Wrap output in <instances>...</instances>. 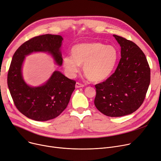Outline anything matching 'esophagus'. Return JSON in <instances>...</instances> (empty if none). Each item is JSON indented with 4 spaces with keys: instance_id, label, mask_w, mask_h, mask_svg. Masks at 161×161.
Segmentation results:
<instances>
[{
    "instance_id": "esophagus-1",
    "label": "esophagus",
    "mask_w": 161,
    "mask_h": 161,
    "mask_svg": "<svg viewBox=\"0 0 161 161\" xmlns=\"http://www.w3.org/2000/svg\"><path fill=\"white\" fill-rule=\"evenodd\" d=\"M82 87H84V85H82V84L79 83V82H76V85H75V88H82Z\"/></svg>"
}]
</instances>
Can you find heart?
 Returning a JSON list of instances; mask_svg holds the SVG:
<instances>
[{"label":"heart","mask_w":161,"mask_h":161,"mask_svg":"<svg viewBox=\"0 0 161 161\" xmlns=\"http://www.w3.org/2000/svg\"><path fill=\"white\" fill-rule=\"evenodd\" d=\"M71 52V56H65L62 61L67 74L73 77L79 71L80 65H83L84 73L95 82L108 79L119 59V51L115 47L99 42L78 44Z\"/></svg>","instance_id":"b5f03b06"}]
</instances>
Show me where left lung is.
Here are the masks:
<instances>
[{
  "label": "left lung",
  "instance_id": "1",
  "mask_svg": "<svg viewBox=\"0 0 161 161\" xmlns=\"http://www.w3.org/2000/svg\"><path fill=\"white\" fill-rule=\"evenodd\" d=\"M121 48V58L114 73L97 84L96 108L105 115L130 114L143 103L150 84V68L142 50L133 42L113 35Z\"/></svg>",
  "mask_w": 161,
  "mask_h": 161
}]
</instances>
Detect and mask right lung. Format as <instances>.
Segmentation results:
<instances>
[{
	"mask_svg": "<svg viewBox=\"0 0 161 161\" xmlns=\"http://www.w3.org/2000/svg\"><path fill=\"white\" fill-rule=\"evenodd\" d=\"M62 41L60 35L35 36L21 44L13 56L8 73V86L17 109L32 120L47 121L59 116L67 108L75 88L76 82L59 71H53L39 86H29L23 78V64L25 56L33 52H47L58 65H62Z\"/></svg>",
	"mask_w": 161,
	"mask_h": 161,
	"instance_id": "obj_1",
	"label": "right lung"
}]
</instances>
